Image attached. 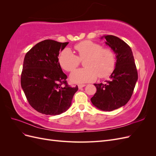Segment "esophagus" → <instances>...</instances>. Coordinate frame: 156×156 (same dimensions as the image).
Returning a JSON list of instances; mask_svg holds the SVG:
<instances>
[{
  "label": "esophagus",
  "instance_id": "obj_1",
  "mask_svg": "<svg viewBox=\"0 0 156 156\" xmlns=\"http://www.w3.org/2000/svg\"><path fill=\"white\" fill-rule=\"evenodd\" d=\"M85 86H86L85 84H78V88H79V89H81V88H82L83 87H84Z\"/></svg>",
  "mask_w": 156,
  "mask_h": 156
}]
</instances>
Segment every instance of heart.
Masks as SVG:
<instances>
[{
	"label": "heart",
	"mask_w": 156,
	"mask_h": 156,
	"mask_svg": "<svg viewBox=\"0 0 156 156\" xmlns=\"http://www.w3.org/2000/svg\"><path fill=\"white\" fill-rule=\"evenodd\" d=\"M79 56L68 48L64 49L59 55L58 62L64 69L72 72L78 67L80 60H84L86 68L75 70L70 75L73 83H84L94 81L98 76L105 77L109 75L115 67V55L108 49L102 48L98 44L84 40L75 45Z\"/></svg>",
	"instance_id": "obj_1"
}]
</instances>
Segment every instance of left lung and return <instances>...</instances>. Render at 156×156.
<instances>
[{"label":"left lung","mask_w":156,"mask_h":156,"mask_svg":"<svg viewBox=\"0 0 156 156\" xmlns=\"http://www.w3.org/2000/svg\"><path fill=\"white\" fill-rule=\"evenodd\" d=\"M105 44L116 56L115 68L105 84H94L96 93L91 98L94 106L104 111H112L125 105L133 92L138 73L130 47L119 37L105 35Z\"/></svg>","instance_id":"left-lung-1"}]
</instances>
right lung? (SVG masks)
<instances>
[{
	"label": "right lung",
	"mask_w": 156,
	"mask_h": 156,
	"mask_svg": "<svg viewBox=\"0 0 156 156\" xmlns=\"http://www.w3.org/2000/svg\"><path fill=\"white\" fill-rule=\"evenodd\" d=\"M69 42L46 40L28 51L23 61L21 88L29 104L46 115L66 111L78 87H70L62 70L58 55Z\"/></svg>",
	"instance_id": "add662e5"
}]
</instances>
